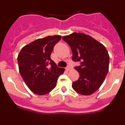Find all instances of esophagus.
Wrapping results in <instances>:
<instances>
[{"label": "esophagus", "instance_id": "1", "mask_svg": "<svg viewBox=\"0 0 125 125\" xmlns=\"http://www.w3.org/2000/svg\"><path fill=\"white\" fill-rule=\"evenodd\" d=\"M66 71H71V69H72V68L71 67H70V66H68V67H67V68H66Z\"/></svg>", "mask_w": 125, "mask_h": 125}]
</instances>
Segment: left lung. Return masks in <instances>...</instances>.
I'll return each mask as SVG.
<instances>
[{
	"label": "left lung",
	"mask_w": 125,
	"mask_h": 125,
	"mask_svg": "<svg viewBox=\"0 0 125 125\" xmlns=\"http://www.w3.org/2000/svg\"><path fill=\"white\" fill-rule=\"evenodd\" d=\"M62 39L71 47L73 60L80 62V66L74 68L79 78L73 83V88L82 95L94 93L101 86L109 69L110 56L106 47L83 33L74 32Z\"/></svg>",
	"instance_id": "left-lung-1"
}]
</instances>
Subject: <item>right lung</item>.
I'll return each mask as SVG.
<instances>
[{
    "mask_svg": "<svg viewBox=\"0 0 125 125\" xmlns=\"http://www.w3.org/2000/svg\"><path fill=\"white\" fill-rule=\"evenodd\" d=\"M61 39L55 35L38 39L22 47L17 57L22 78L30 90L44 95L56 87L64 68H58L51 59L54 46Z\"/></svg>",
    "mask_w": 125,
    "mask_h": 125,
    "instance_id": "right-lung-1",
    "label": "right lung"
}]
</instances>
